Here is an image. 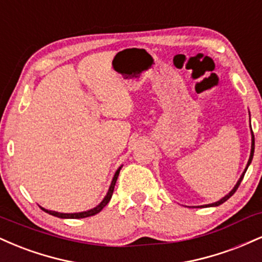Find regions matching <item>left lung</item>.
Wrapping results in <instances>:
<instances>
[{"mask_svg":"<svg viewBox=\"0 0 262 262\" xmlns=\"http://www.w3.org/2000/svg\"><path fill=\"white\" fill-rule=\"evenodd\" d=\"M250 127H251V125H250ZM251 133H252V130H251ZM251 140H252V143H251V152H250V158H249V161H248V166H249V165H250V162H251V160H252V156H254V149H255V138H254V133H252V138H251ZM248 166H246V169H245L244 172H243V175L240 176L239 181H237V183H236V185H235V187H234L233 189H231V191L229 192V193L227 194V196L222 198V200H221V201H218V202H215V203H212V204H207V206H202V207H215V206H219V204L224 203L225 201H228V200H229V198H230L231 196H233L234 193H235V191H236V189H237V187H239V185H240V183H242L243 179H244V175H245L246 170H248Z\"/></svg>","mask_w":262,"mask_h":262,"instance_id":"obj_1","label":"left lung"}]
</instances>
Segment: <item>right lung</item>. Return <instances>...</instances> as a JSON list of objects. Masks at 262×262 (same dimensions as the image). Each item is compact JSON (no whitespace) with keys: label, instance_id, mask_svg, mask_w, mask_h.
Wrapping results in <instances>:
<instances>
[{"label":"right lung","instance_id":"obj_1","mask_svg":"<svg viewBox=\"0 0 262 262\" xmlns=\"http://www.w3.org/2000/svg\"><path fill=\"white\" fill-rule=\"evenodd\" d=\"M119 171H121V167H119L118 170H117V172L114 173V177L112 180V183H111V187L108 189V193L107 196L104 197V200L102 201V202L98 204L96 208L93 209H90L87 210V212H81V213H58V212H54V210H48V209H44V208H40L44 210V212L49 213V214L54 215V217H58V218H71V219H79V218H86V217H91V215H95L97 214V213H100L102 209L104 208V207L107 206V203L110 202L111 198H112V194H113V191H114V186H116V182H117V179H118V175H119Z\"/></svg>","mask_w":262,"mask_h":262}]
</instances>
